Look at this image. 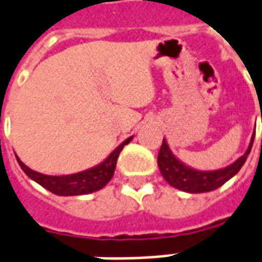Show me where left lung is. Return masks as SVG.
I'll use <instances>...</instances> for the list:
<instances>
[{
	"label": "left lung",
	"mask_w": 262,
	"mask_h": 262,
	"mask_svg": "<svg viewBox=\"0 0 262 262\" xmlns=\"http://www.w3.org/2000/svg\"><path fill=\"white\" fill-rule=\"evenodd\" d=\"M254 135L255 133H253V136H251L249 148L239 160H236L233 164L225 166V168L215 170H199L186 165L185 162H182L172 152L168 146V141L164 139L160 152H158V166H160L161 173L170 186H173L175 189H179L182 191H186V193H207V191L215 190L224 183H226L228 180L232 179L239 172L240 168L245 165L246 160L251 151V147H253Z\"/></svg>",
	"instance_id": "left-lung-1"
}]
</instances>
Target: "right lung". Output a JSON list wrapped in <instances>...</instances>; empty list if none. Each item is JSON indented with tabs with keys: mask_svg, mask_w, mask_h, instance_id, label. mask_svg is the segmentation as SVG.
<instances>
[{
	"mask_svg": "<svg viewBox=\"0 0 262 262\" xmlns=\"http://www.w3.org/2000/svg\"><path fill=\"white\" fill-rule=\"evenodd\" d=\"M133 136L127 137L123 143L116 147L115 150L112 151L110 156L106 157L105 160L100 162L98 165L89 168L82 172L77 173H71V175H61V176H52V175H44L40 172L30 169L29 166L23 164L22 161L19 160L16 156V160L19 165L23 169V172L34 180L36 183L42 186L44 189L51 191L57 195H82L89 194V193H94L97 190H101L102 187L112 179L114 172H115L116 161L119 157V152L123 150V147L130 143Z\"/></svg>",
	"mask_w": 262,
	"mask_h": 262,
	"instance_id": "obj_1",
	"label": "right lung"
}]
</instances>
